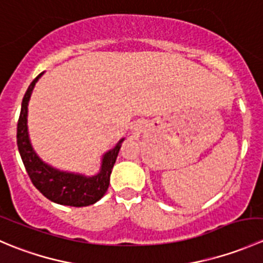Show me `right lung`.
I'll use <instances>...</instances> for the list:
<instances>
[{
  "mask_svg": "<svg viewBox=\"0 0 263 263\" xmlns=\"http://www.w3.org/2000/svg\"><path fill=\"white\" fill-rule=\"evenodd\" d=\"M43 73H39L29 85L21 103V112L17 122V148L28 176L43 196L55 203L73 208L89 206L99 201L109 187L110 173L118 156L121 144L119 140L115 147L103 155L99 173L92 177L58 171L44 163L30 144L28 134V104L35 82Z\"/></svg>",
  "mask_w": 263,
  "mask_h": 263,
  "instance_id": "add662e5",
  "label": "right lung"
}]
</instances>
